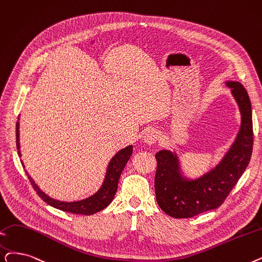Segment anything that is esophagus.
Listing matches in <instances>:
<instances>
[{
    "instance_id": "obj_1",
    "label": "esophagus",
    "mask_w": 262,
    "mask_h": 262,
    "mask_svg": "<svg viewBox=\"0 0 262 262\" xmlns=\"http://www.w3.org/2000/svg\"><path fill=\"white\" fill-rule=\"evenodd\" d=\"M159 138V132L157 129H149L144 135V141L149 144L155 143Z\"/></svg>"
}]
</instances>
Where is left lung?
Returning a JSON list of instances; mask_svg holds the SVG:
<instances>
[{
    "label": "left lung",
    "mask_w": 262,
    "mask_h": 262,
    "mask_svg": "<svg viewBox=\"0 0 262 262\" xmlns=\"http://www.w3.org/2000/svg\"><path fill=\"white\" fill-rule=\"evenodd\" d=\"M227 85L240 107L242 123L235 142L217 167L198 180L186 181L180 174L176 155L165 150L155 155L156 200L171 217L190 219L221 207L251 161L254 143L251 100L240 82L230 81Z\"/></svg>",
    "instance_id": "obj_1"
}]
</instances>
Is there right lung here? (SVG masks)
I'll return each mask as SVG.
<instances>
[{
    "mask_svg": "<svg viewBox=\"0 0 262 262\" xmlns=\"http://www.w3.org/2000/svg\"><path fill=\"white\" fill-rule=\"evenodd\" d=\"M16 141H17V149L19 150V123L16 124ZM18 154L20 155V151H18ZM133 154V146L129 145L125 149L121 150L119 153H117L111 159L109 164L106 180L104 182V185L99 189L97 194L94 196L90 197L88 199L76 201V202H62L54 200L50 197H48L46 194L37 187V185L34 183L33 179L27 173L31 184L36 191V194L46 203L50 204L51 207L59 209L64 212H70L73 214H82V215H91L96 212H99L103 209H105L108 204L112 201L113 197H115L117 189H118V183L119 179L121 177V173L125 165L127 164L129 157ZM27 172V171H26Z\"/></svg>",
    "mask_w": 262,
    "mask_h": 262,
    "instance_id": "add662e5",
    "label": "right lung"
}]
</instances>
